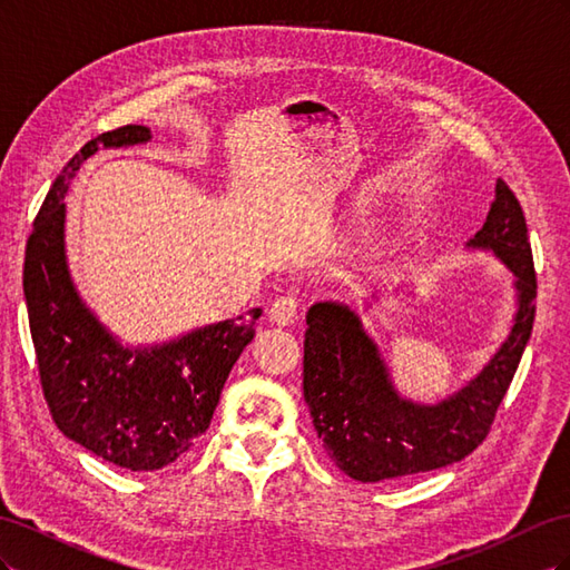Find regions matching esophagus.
Here are the masks:
<instances>
[{
  "label": "esophagus",
  "mask_w": 570,
  "mask_h": 570,
  "mask_svg": "<svg viewBox=\"0 0 570 570\" xmlns=\"http://www.w3.org/2000/svg\"><path fill=\"white\" fill-rule=\"evenodd\" d=\"M299 316V299L285 295L281 299H275L268 308V321L275 325H292Z\"/></svg>",
  "instance_id": "obj_1"
}]
</instances>
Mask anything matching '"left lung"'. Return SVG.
<instances>
[{"label": "left lung", "instance_id": "8db88e82", "mask_svg": "<svg viewBox=\"0 0 570 570\" xmlns=\"http://www.w3.org/2000/svg\"><path fill=\"white\" fill-rule=\"evenodd\" d=\"M471 249H490L515 275L519 308L502 347L469 385L438 404L394 390L375 342L347 304L318 302L306 314L304 400L337 469L361 482L402 480L469 456L488 438L532 333L534 281L525 216L499 178Z\"/></svg>", "mask_w": 570, "mask_h": 570}]
</instances>
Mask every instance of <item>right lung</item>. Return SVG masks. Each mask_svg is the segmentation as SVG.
<instances>
[{
  "label": "right lung",
  "instance_id": "add662e5",
  "mask_svg": "<svg viewBox=\"0 0 570 570\" xmlns=\"http://www.w3.org/2000/svg\"><path fill=\"white\" fill-rule=\"evenodd\" d=\"M151 140L145 126L101 132L68 161L32 223L23 292L47 406L61 433L128 471L180 459L209 428L220 390L254 340L262 308L197 327L154 347H124L71 281L63 247V195L99 147Z\"/></svg>",
  "mask_w": 570,
  "mask_h": 570
}]
</instances>
